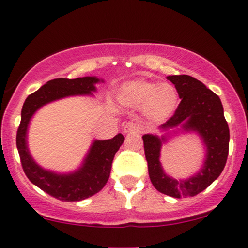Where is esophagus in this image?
Wrapping results in <instances>:
<instances>
[{"instance_id":"obj_1","label":"esophagus","mask_w":248,"mask_h":248,"mask_svg":"<svg viewBox=\"0 0 248 248\" xmlns=\"http://www.w3.org/2000/svg\"><path fill=\"white\" fill-rule=\"evenodd\" d=\"M124 132L126 134L139 133V132H140V127H139V124H135V122L129 121V122H127V124L124 126Z\"/></svg>"}]
</instances>
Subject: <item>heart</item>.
<instances>
[{"label": "heart", "mask_w": 248, "mask_h": 248, "mask_svg": "<svg viewBox=\"0 0 248 248\" xmlns=\"http://www.w3.org/2000/svg\"><path fill=\"white\" fill-rule=\"evenodd\" d=\"M119 99L127 107H143L148 119L160 122L175 112L178 94L175 87L169 84L136 79L126 82L121 87Z\"/></svg>", "instance_id": "obj_1"}]
</instances>
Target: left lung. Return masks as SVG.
I'll use <instances>...</instances> for the list:
<instances>
[{"instance_id":"left-lung-1","label":"left lung","mask_w":248,"mask_h":248,"mask_svg":"<svg viewBox=\"0 0 248 248\" xmlns=\"http://www.w3.org/2000/svg\"><path fill=\"white\" fill-rule=\"evenodd\" d=\"M167 79L175 85L181 102L175 114L160 127L163 135L144 134L142 136L148 171L157 191L173 198L193 197L211 186L223 171L229 155V124L219 96L203 82L187 75L168 76ZM181 132L197 133L206 150L203 166L186 180L167 175L159 161L161 146Z\"/></svg>"}]
</instances>
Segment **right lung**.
Returning a JSON list of instances; mask_svg holds the SVG:
<instances>
[{
	"label": "right lung",
	"instance_id": "obj_1",
	"mask_svg": "<svg viewBox=\"0 0 248 248\" xmlns=\"http://www.w3.org/2000/svg\"><path fill=\"white\" fill-rule=\"evenodd\" d=\"M99 82H104V79L98 77L53 79L28 96L22 107L21 124L16 136L22 167L31 183L59 201H82L100 191L109 178L113 158L124 138L122 134H118L109 140H94L78 169L56 172L39 166L30 154L28 147L30 121L39 108L52 101L67 96H93V92H96L95 85Z\"/></svg>",
	"mask_w": 248,
	"mask_h": 248
}]
</instances>
